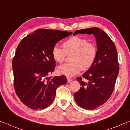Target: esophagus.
<instances>
[{
	"label": "esophagus",
	"instance_id": "34e87169",
	"mask_svg": "<svg viewBox=\"0 0 130 130\" xmlns=\"http://www.w3.org/2000/svg\"><path fill=\"white\" fill-rule=\"evenodd\" d=\"M67 81H68V83H70L72 81V79H70V78L67 77Z\"/></svg>",
	"mask_w": 130,
	"mask_h": 130
}]
</instances>
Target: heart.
<instances>
[{
	"label": "heart",
	"mask_w": 130,
	"mask_h": 130,
	"mask_svg": "<svg viewBox=\"0 0 130 130\" xmlns=\"http://www.w3.org/2000/svg\"><path fill=\"white\" fill-rule=\"evenodd\" d=\"M63 49L58 46L53 47L52 57L56 62L62 63L66 55L72 54L70 63L59 66L58 73L68 77L77 74L81 69L86 70L91 68L95 60L97 49L93 43L79 36L72 37L63 43Z\"/></svg>",
	"instance_id": "b5f03b06"
}]
</instances>
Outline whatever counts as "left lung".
I'll return each mask as SVG.
<instances>
[{
  "label": "left lung",
  "mask_w": 130,
  "mask_h": 130,
  "mask_svg": "<svg viewBox=\"0 0 130 130\" xmlns=\"http://www.w3.org/2000/svg\"><path fill=\"white\" fill-rule=\"evenodd\" d=\"M78 34H93L96 39L95 60L82 77L76 78L81 87L74 94L79 106L92 110L104 104L112 93L119 71L118 53L113 41L99 28L77 30L73 36Z\"/></svg>",
  "instance_id": "8db88e82"
}]
</instances>
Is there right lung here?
Masks as SVG:
<instances>
[{
	"mask_svg": "<svg viewBox=\"0 0 130 130\" xmlns=\"http://www.w3.org/2000/svg\"><path fill=\"white\" fill-rule=\"evenodd\" d=\"M72 32L38 29L25 37L17 48L12 61L17 95L26 106L43 109L53 102L57 87L67 82L65 76H47L54 72L52 49Z\"/></svg>",
	"mask_w": 130,
	"mask_h": 130,
	"instance_id": "1",
	"label": "right lung"
}]
</instances>
